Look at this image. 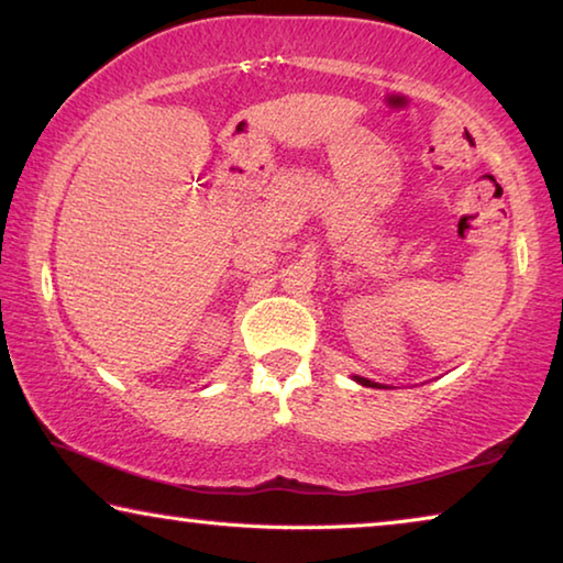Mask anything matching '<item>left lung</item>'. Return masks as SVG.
<instances>
[{
  "instance_id": "1",
  "label": "left lung",
  "mask_w": 563,
  "mask_h": 563,
  "mask_svg": "<svg viewBox=\"0 0 563 563\" xmlns=\"http://www.w3.org/2000/svg\"><path fill=\"white\" fill-rule=\"evenodd\" d=\"M355 383H360V385H367V387H379L377 383H369V379H365V377H355Z\"/></svg>"
}]
</instances>
